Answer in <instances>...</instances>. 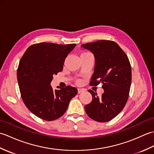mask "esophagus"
Wrapping results in <instances>:
<instances>
[{"label": "esophagus", "instance_id": "obj_1", "mask_svg": "<svg viewBox=\"0 0 154 154\" xmlns=\"http://www.w3.org/2000/svg\"><path fill=\"white\" fill-rule=\"evenodd\" d=\"M84 91H85V90L83 89H78V93H79V94L84 92Z\"/></svg>", "mask_w": 154, "mask_h": 154}]
</instances>
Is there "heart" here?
Here are the masks:
<instances>
[{
  "instance_id": "b5f03b06",
  "label": "heart",
  "mask_w": 154,
  "mask_h": 154,
  "mask_svg": "<svg viewBox=\"0 0 154 154\" xmlns=\"http://www.w3.org/2000/svg\"><path fill=\"white\" fill-rule=\"evenodd\" d=\"M88 54V53H83V54ZM77 84H80V83H81V81H77Z\"/></svg>"
}]
</instances>
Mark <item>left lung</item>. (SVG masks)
<instances>
[{
  "label": "left lung",
  "instance_id": "1",
  "mask_svg": "<svg viewBox=\"0 0 154 154\" xmlns=\"http://www.w3.org/2000/svg\"><path fill=\"white\" fill-rule=\"evenodd\" d=\"M93 53L95 60L90 85L103 83L101 97L92 90L93 100L85 106L87 115L100 122H106L116 116L128 99L132 81V70L128 58L116 42L99 40L81 45Z\"/></svg>",
  "mask_w": 154,
  "mask_h": 154
}]
</instances>
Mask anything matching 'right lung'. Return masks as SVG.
<instances>
[{"label":"right lung","instance_id":"add662e5","mask_svg":"<svg viewBox=\"0 0 154 154\" xmlns=\"http://www.w3.org/2000/svg\"><path fill=\"white\" fill-rule=\"evenodd\" d=\"M75 45L35 44L27 49L20 61L17 79L22 99L31 112L44 120L63 116L77 93L73 87L54 91L50 85L54 75L63 70L65 58Z\"/></svg>","mask_w":154,"mask_h":154}]
</instances>
